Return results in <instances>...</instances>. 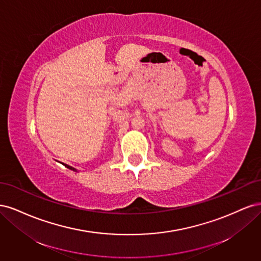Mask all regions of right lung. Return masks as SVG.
<instances>
[{"label": "right lung", "mask_w": 261, "mask_h": 261, "mask_svg": "<svg viewBox=\"0 0 261 261\" xmlns=\"http://www.w3.org/2000/svg\"><path fill=\"white\" fill-rule=\"evenodd\" d=\"M65 165V167L67 168V169H69V170H73V171H76L74 168H72V167H69V165H67V164H64Z\"/></svg>", "instance_id": "add662e5"}]
</instances>
